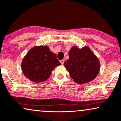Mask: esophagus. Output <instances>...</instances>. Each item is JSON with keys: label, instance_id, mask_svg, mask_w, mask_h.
I'll use <instances>...</instances> for the list:
<instances>
[{"label": "esophagus", "instance_id": "esophagus-1", "mask_svg": "<svg viewBox=\"0 0 121 121\" xmlns=\"http://www.w3.org/2000/svg\"><path fill=\"white\" fill-rule=\"evenodd\" d=\"M64 61H64V60H61V61H60V62H61V64L62 65H63L64 63Z\"/></svg>", "mask_w": 121, "mask_h": 121}]
</instances>
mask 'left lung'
Returning <instances> with one entry per match:
<instances>
[{
  "mask_svg": "<svg viewBox=\"0 0 121 121\" xmlns=\"http://www.w3.org/2000/svg\"><path fill=\"white\" fill-rule=\"evenodd\" d=\"M69 56L64 65L76 83L85 84L95 78L100 70V63L89 47H72Z\"/></svg>",
  "mask_w": 121,
  "mask_h": 121,
  "instance_id": "obj_1",
  "label": "left lung"
}]
</instances>
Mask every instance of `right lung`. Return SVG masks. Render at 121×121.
Here are the masks:
<instances>
[{"label":"right lung","mask_w":121,"mask_h":121,"mask_svg":"<svg viewBox=\"0 0 121 121\" xmlns=\"http://www.w3.org/2000/svg\"><path fill=\"white\" fill-rule=\"evenodd\" d=\"M61 63L55 53L47 46L33 47L24 56L21 68L24 75L32 82H43L51 75L52 71Z\"/></svg>","instance_id":"obj_1"}]
</instances>
